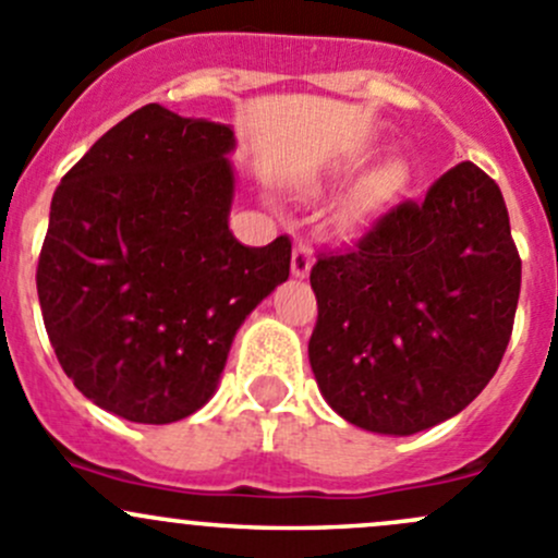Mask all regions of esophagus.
<instances>
[{
  "mask_svg": "<svg viewBox=\"0 0 558 558\" xmlns=\"http://www.w3.org/2000/svg\"><path fill=\"white\" fill-rule=\"evenodd\" d=\"M314 266V255H312V246L306 241H295V250H292V277L298 279H306L308 271Z\"/></svg>",
  "mask_w": 558,
  "mask_h": 558,
  "instance_id": "34e87169",
  "label": "esophagus"
}]
</instances>
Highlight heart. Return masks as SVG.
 <instances>
[{"label": "heart", "instance_id": "obj_1", "mask_svg": "<svg viewBox=\"0 0 558 558\" xmlns=\"http://www.w3.org/2000/svg\"><path fill=\"white\" fill-rule=\"evenodd\" d=\"M392 191H395V177L389 174V171L371 177V180L365 182V198L367 201H384Z\"/></svg>", "mask_w": 558, "mask_h": 558}]
</instances>
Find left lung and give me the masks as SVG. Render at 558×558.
I'll use <instances>...</instances> for the list:
<instances>
[{"instance_id":"left-lung-1","label":"left lung","mask_w":558,"mask_h":558,"mask_svg":"<svg viewBox=\"0 0 558 558\" xmlns=\"http://www.w3.org/2000/svg\"><path fill=\"white\" fill-rule=\"evenodd\" d=\"M308 360L357 427L413 435L473 403L513 332L521 257L497 182L464 160L312 268Z\"/></svg>"}]
</instances>
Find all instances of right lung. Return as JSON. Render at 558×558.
Listing matches in <instances>:
<instances>
[{"label": "right lung", "mask_w": 558, "mask_h": 558, "mask_svg": "<svg viewBox=\"0 0 558 558\" xmlns=\"http://www.w3.org/2000/svg\"><path fill=\"white\" fill-rule=\"evenodd\" d=\"M233 131L147 105L61 177L37 263L45 330L74 387L129 422L215 395L246 314L290 277L292 241L228 231Z\"/></svg>", "instance_id": "obj_1"}]
</instances>
